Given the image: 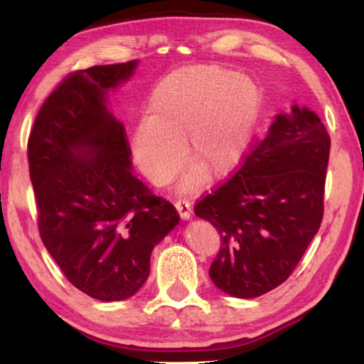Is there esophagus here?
<instances>
[{"label":"esophagus","mask_w":364,"mask_h":364,"mask_svg":"<svg viewBox=\"0 0 364 364\" xmlns=\"http://www.w3.org/2000/svg\"><path fill=\"white\" fill-rule=\"evenodd\" d=\"M176 210H178V213H180V217H181V220H189L191 218V204H189V200H178L176 202Z\"/></svg>","instance_id":"1"}]
</instances>
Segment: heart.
I'll use <instances>...</instances> for the list:
<instances>
[{"mask_svg": "<svg viewBox=\"0 0 364 364\" xmlns=\"http://www.w3.org/2000/svg\"><path fill=\"white\" fill-rule=\"evenodd\" d=\"M262 88L254 78L220 65H189L168 73L151 93L147 119L134 127L132 154L157 186L189 170L178 193L193 194L208 181L230 176L247 154L262 112Z\"/></svg>", "mask_w": 364, "mask_h": 364, "instance_id": "obj_1", "label": "heart"}]
</instances>
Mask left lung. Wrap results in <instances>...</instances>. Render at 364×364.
I'll return each instance as SVG.
<instances>
[{
  "label": "left lung",
  "mask_w": 364,
  "mask_h": 364,
  "mask_svg": "<svg viewBox=\"0 0 364 364\" xmlns=\"http://www.w3.org/2000/svg\"><path fill=\"white\" fill-rule=\"evenodd\" d=\"M329 149L319 117L292 104L241 170L196 205L221 237L208 271L220 291L254 299L291 276L321 225Z\"/></svg>",
  "instance_id": "obj_1"
}]
</instances>
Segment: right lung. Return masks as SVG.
Segmentation results:
<instances>
[{"mask_svg":"<svg viewBox=\"0 0 364 364\" xmlns=\"http://www.w3.org/2000/svg\"><path fill=\"white\" fill-rule=\"evenodd\" d=\"M138 64L72 73L43 104L28 138L41 241L65 278L101 301L133 297L154 247L180 223L176 208L132 173L125 128L109 107V95Z\"/></svg>","mask_w":364,"mask_h":364,"instance_id":"1","label":"right lung"}]
</instances>
